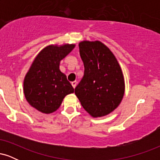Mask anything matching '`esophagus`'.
Returning a JSON list of instances; mask_svg holds the SVG:
<instances>
[{
  "label": "esophagus",
  "mask_w": 160,
  "mask_h": 160,
  "mask_svg": "<svg viewBox=\"0 0 160 160\" xmlns=\"http://www.w3.org/2000/svg\"><path fill=\"white\" fill-rule=\"evenodd\" d=\"M77 84H78V82L77 81H73L72 82H71V85H72V86L74 88V89H75V87H76Z\"/></svg>",
  "instance_id": "34e87169"
}]
</instances>
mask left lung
I'll return each mask as SVG.
<instances>
[{
	"label": "left lung",
	"mask_w": 160,
	"mask_h": 160,
	"mask_svg": "<svg viewBox=\"0 0 160 160\" xmlns=\"http://www.w3.org/2000/svg\"><path fill=\"white\" fill-rule=\"evenodd\" d=\"M79 48L85 71L75 95L92 117L107 116L120 105L124 96L125 80L120 64L99 40H82Z\"/></svg>",
	"instance_id": "left-lung-1"
}]
</instances>
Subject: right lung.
<instances>
[{
	"label": "right lung",
	"instance_id": "obj_1",
	"mask_svg": "<svg viewBox=\"0 0 160 160\" xmlns=\"http://www.w3.org/2000/svg\"><path fill=\"white\" fill-rule=\"evenodd\" d=\"M74 43L50 44L37 55L25 74V99L38 111L49 114L57 111L67 95L74 89L59 69L60 62L75 47Z\"/></svg>",
	"mask_w": 160,
	"mask_h": 160
}]
</instances>
